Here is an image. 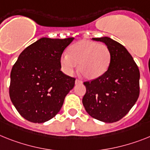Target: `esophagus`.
Returning a JSON list of instances; mask_svg holds the SVG:
<instances>
[{
  "mask_svg": "<svg viewBox=\"0 0 150 150\" xmlns=\"http://www.w3.org/2000/svg\"><path fill=\"white\" fill-rule=\"evenodd\" d=\"M81 81H80L79 79H76L75 80V85H78V84H81Z\"/></svg>",
  "mask_w": 150,
  "mask_h": 150,
  "instance_id": "esophagus-1",
  "label": "esophagus"
}]
</instances>
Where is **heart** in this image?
<instances>
[{
  "instance_id": "1",
  "label": "heart",
  "mask_w": 150,
  "mask_h": 150,
  "mask_svg": "<svg viewBox=\"0 0 150 150\" xmlns=\"http://www.w3.org/2000/svg\"><path fill=\"white\" fill-rule=\"evenodd\" d=\"M111 62V52L107 45L80 40L68 49V54L60 58L62 70L66 75H72L79 64V71L89 80L96 79L106 73Z\"/></svg>"
}]
</instances>
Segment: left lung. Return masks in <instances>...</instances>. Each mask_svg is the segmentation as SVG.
I'll list each match as a JSON object with an SVG mask.
<instances>
[{
	"label": "left lung",
	"instance_id": "8db88e82",
	"mask_svg": "<svg viewBox=\"0 0 150 150\" xmlns=\"http://www.w3.org/2000/svg\"><path fill=\"white\" fill-rule=\"evenodd\" d=\"M106 44L111 62L105 74L84 82L86 93L82 103L88 114L104 123L120 120L137 102L139 94V71L123 45L108 36L93 38Z\"/></svg>",
	"mask_w": 150,
	"mask_h": 150
}]
</instances>
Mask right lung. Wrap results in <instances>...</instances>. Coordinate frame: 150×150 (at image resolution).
I'll use <instances>...</instances> for the list:
<instances>
[{"instance_id":"1","label":"right lung","mask_w":150,"mask_h":150,"mask_svg":"<svg viewBox=\"0 0 150 150\" xmlns=\"http://www.w3.org/2000/svg\"><path fill=\"white\" fill-rule=\"evenodd\" d=\"M74 40L42 37L20 54L11 72L10 98L19 114L44 123L59 112L75 79L60 71V58Z\"/></svg>"}]
</instances>
